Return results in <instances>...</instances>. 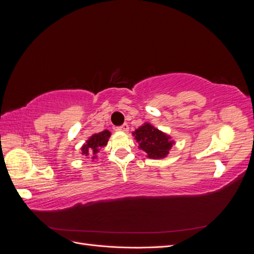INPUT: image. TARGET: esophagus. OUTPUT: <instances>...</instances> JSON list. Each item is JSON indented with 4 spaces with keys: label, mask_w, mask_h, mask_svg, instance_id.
Listing matches in <instances>:
<instances>
[{
    "label": "esophagus",
    "mask_w": 254,
    "mask_h": 254,
    "mask_svg": "<svg viewBox=\"0 0 254 254\" xmlns=\"http://www.w3.org/2000/svg\"><path fill=\"white\" fill-rule=\"evenodd\" d=\"M128 129H129V127H128L127 124H124V125H122V126L117 128L118 131H121V132H127Z\"/></svg>",
    "instance_id": "1"
}]
</instances>
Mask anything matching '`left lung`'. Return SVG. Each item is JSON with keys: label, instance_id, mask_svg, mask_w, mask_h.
Returning a JSON list of instances; mask_svg holds the SVG:
<instances>
[{"label": "left lung", "instance_id": "1", "mask_svg": "<svg viewBox=\"0 0 254 254\" xmlns=\"http://www.w3.org/2000/svg\"><path fill=\"white\" fill-rule=\"evenodd\" d=\"M135 141L139 143V148L146 152L149 159H164L168 156L175 141L170 134L161 131L150 123H144L132 132Z\"/></svg>", "mask_w": 254, "mask_h": 254}]
</instances>
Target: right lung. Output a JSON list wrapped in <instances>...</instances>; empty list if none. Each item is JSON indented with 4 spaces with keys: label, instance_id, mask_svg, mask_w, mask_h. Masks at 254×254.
<instances>
[{
    "label": "right lung",
    "instance_id": "obj_1",
    "mask_svg": "<svg viewBox=\"0 0 254 254\" xmlns=\"http://www.w3.org/2000/svg\"><path fill=\"white\" fill-rule=\"evenodd\" d=\"M111 136V132L109 130H104L102 132L92 134L89 139L83 143L80 148V153L82 156L92 159L94 161L97 158V153L103 147L108 144V141Z\"/></svg>",
    "mask_w": 254,
    "mask_h": 254
}]
</instances>
